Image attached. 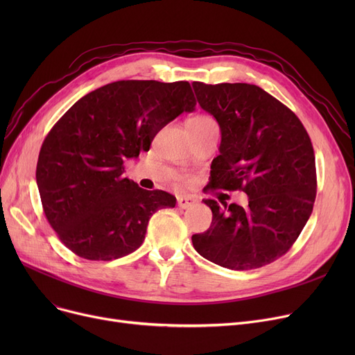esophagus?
Masks as SVG:
<instances>
[{"instance_id": "obj_1", "label": "esophagus", "mask_w": 355, "mask_h": 355, "mask_svg": "<svg viewBox=\"0 0 355 355\" xmlns=\"http://www.w3.org/2000/svg\"><path fill=\"white\" fill-rule=\"evenodd\" d=\"M177 202H178V207L180 209H189V207L194 206V204L197 202V200L193 196H180Z\"/></svg>"}]
</instances>
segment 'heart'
<instances>
[{
    "instance_id": "b5f03b06",
    "label": "heart",
    "mask_w": 355,
    "mask_h": 355,
    "mask_svg": "<svg viewBox=\"0 0 355 355\" xmlns=\"http://www.w3.org/2000/svg\"><path fill=\"white\" fill-rule=\"evenodd\" d=\"M189 126H196V128H202V126H210V125H216V121L209 116V115H204V114H198L193 118H190L187 121Z\"/></svg>"
}]
</instances>
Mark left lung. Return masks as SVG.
Returning <instances> with one entry per match:
<instances>
[{"label":"left lung","mask_w":355,"mask_h":355,"mask_svg":"<svg viewBox=\"0 0 355 355\" xmlns=\"http://www.w3.org/2000/svg\"><path fill=\"white\" fill-rule=\"evenodd\" d=\"M193 87L221 130L210 189L249 196L246 207L204 200L213 213L211 226L193 234V246L210 262L233 270L269 265L292 248L313 209L311 138L288 106L256 85L194 82Z\"/></svg>","instance_id":"obj_1"}]
</instances>
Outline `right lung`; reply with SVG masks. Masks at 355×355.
Masks as SVG:
<instances>
[{"instance_id": "right-lung-1", "label": "right lung", "mask_w": 355, "mask_h": 355, "mask_svg": "<svg viewBox=\"0 0 355 355\" xmlns=\"http://www.w3.org/2000/svg\"><path fill=\"white\" fill-rule=\"evenodd\" d=\"M189 82L119 80L74 103L47 134L35 178L47 221L62 243L87 260L135 252L149 218L177 198L123 175V162L149 151L159 130L196 109Z\"/></svg>"}]
</instances>
